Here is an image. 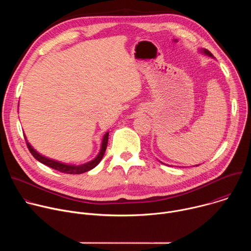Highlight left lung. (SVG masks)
I'll return each instance as SVG.
<instances>
[{
	"label": "left lung",
	"instance_id": "1",
	"mask_svg": "<svg viewBox=\"0 0 251 251\" xmlns=\"http://www.w3.org/2000/svg\"><path fill=\"white\" fill-rule=\"evenodd\" d=\"M202 52H203V53H205V54H207V55H209V56H212L211 52H209L207 50H202Z\"/></svg>",
	"mask_w": 251,
	"mask_h": 251
}]
</instances>
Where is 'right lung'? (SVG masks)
I'll use <instances>...</instances> for the list:
<instances>
[{
  "label": "right lung",
  "mask_w": 251,
  "mask_h": 251,
  "mask_svg": "<svg viewBox=\"0 0 251 251\" xmlns=\"http://www.w3.org/2000/svg\"><path fill=\"white\" fill-rule=\"evenodd\" d=\"M108 136H109V132H107L104 137H103V140H102V145H101V150L99 152V154L97 155V157L95 159H93L92 161L86 163V164H82V165H79V166H75V165H67V164H63L61 162H57L55 160H51V159H49L43 155H41L40 153H38L37 151H35L30 145L29 143L26 141V138H25V143H26V146L30 152V154L37 159L38 161H40L41 163L56 170V171H59L61 173H65V174H73V175H76V174H82V173H85L87 171H90L91 169L95 168L99 162L101 161V159L103 158L104 156V153L106 151V148H107V143H108Z\"/></svg>",
  "instance_id": "add662e5"
}]
</instances>
